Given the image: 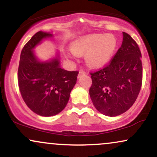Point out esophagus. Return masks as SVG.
Here are the masks:
<instances>
[{
	"mask_svg": "<svg viewBox=\"0 0 157 157\" xmlns=\"http://www.w3.org/2000/svg\"><path fill=\"white\" fill-rule=\"evenodd\" d=\"M85 71H82V70H80V71H79V75H78V78H80V77H81V76H82V75H85Z\"/></svg>",
	"mask_w": 157,
	"mask_h": 157,
	"instance_id": "obj_1",
	"label": "esophagus"
}]
</instances>
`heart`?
Wrapping results in <instances>:
<instances>
[{"instance_id": "b5f03b06", "label": "heart", "mask_w": 157, "mask_h": 157, "mask_svg": "<svg viewBox=\"0 0 157 157\" xmlns=\"http://www.w3.org/2000/svg\"><path fill=\"white\" fill-rule=\"evenodd\" d=\"M117 46V40L112 34H93L75 40L71 45L72 52L69 57L84 56L86 64L90 67H101L112 57Z\"/></svg>"}]
</instances>
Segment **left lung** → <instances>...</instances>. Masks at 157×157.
Segmentation results:
<instances>
[{"label": "left lung", "instance_id": "obj_1", "mask_svg": "<svg viewBox=\"0 0 157 157\" xmlns=\"http://www.w3.org/2000/svg\"><path fill=\"white\" fill-rule=\"evenodd\" d=\"M112 60L100 71L91 73L90 97L99 112L117 117L127 111L137 98L142 86V55L138 45L128 34Z\"/></svg>", "mask_w": 157, "mask_h": 157}]
</instances>
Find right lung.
<instances>
[{"label":"right lung","mask_w":157,"mask_h":157,"mask_svg":"<svg viewBox=\"0 0 157 157\" xmlns=\"http://www.w3.org/2000/svg\"><path fill=\"white\" fill-rule=\"evenodd\" d=\"M53 36L50 32H37L23 47L19 63L21 96L33 112L42 117L55 116L65 109L79 73L61 68L59 52L48 60L36 55V46Z\"/></svg>","instance_id":"add662e5"}]
</instances>
